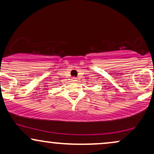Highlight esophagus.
I'll use <instances>...</instances> for the list:
<instances>
[{"mask_svg": "<svg viewBox=\"0 0 154 154\" xmlns=\"http://www.w3.org/2000/svg\"><path fill=\"white\" fill-rule=\"evenodd\" d=\"M76 79H77L76 77H72V82H75Z\"/></svg>", "mask_w": 154, "mask_h": 154, "instance_id": "34e87169", "label": "esophagus"}]
</instances>
